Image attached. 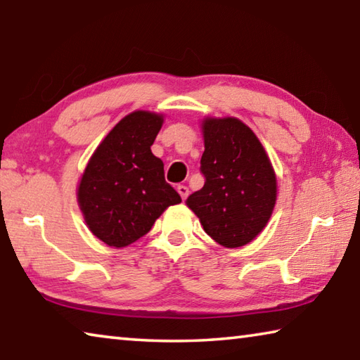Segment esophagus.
I'll return each instance as SVG.
<instances>
[{
  "instance_id": "34e87169",
  "label": "esophagus",
  "mask_w": 360,
  "mask_h": 360,
  "mask_svg": "<svg viewBox=\"0 0 360 360\" xmlns=\"http://www.w3.org/2000/svg\"><path fill=\"white\" fill-rule=\"evenodd\" d=\"M178 193L181 195L182 200H186L188 197V188L186 186H178Z\"/></svg>"
}]
</instances>
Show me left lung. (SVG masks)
Wrapping results in <instances>:
<instances>
[{"instance_id":"1","label":"left lung","mask_w":360,"mask_h":360,"mask_svg":"<svg viewBox=\"0 0 360 360\" xmlns=\"http://www.w3.org/2000/svg\"><path fill=\"white\" fill-rule=\"evenodd\" d=\"M205 186L186 205L224 248H241L265 229L276 205L273 165L255 133L236 117L202 120Z\"/></svg>"}]
</instances>
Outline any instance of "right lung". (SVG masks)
Returning <instances> with one entry per match:
<instances>
[{
	"instance_id": "1",
	"label": "right lung",
	"mask_w": 360,
	"mask_h": 360,
	"mask_svg": "<svg viewBox=\"0 0 360 360\" xmlns=\"http://www.w3.org/2000/svg\"><path fill=\"white\" fill-rule=\"evenodd\" d=\"M163 114L133 111L115 124L90 157L77 186L84 221L96 238L125 248L144 236L168 206L181 203L152 154Z\"/></svg>"
}]
</instances>
